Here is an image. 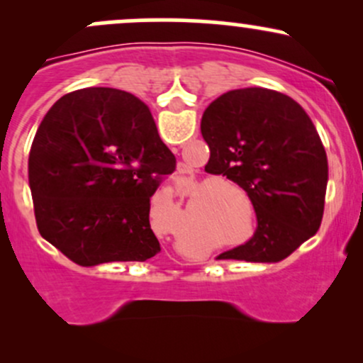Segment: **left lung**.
<instances>
[{
  "label": "left lung",
  "instance_id": "8db88e82",
  "mask_svg": "<svg viewBox=\"0 0 363 363\" xmlns=\"http://www.w3.org/2000/svg\"><path fill=\"white\" fill-rule=\"evenodd\" d=\"M208 174H222L251 198L257 228L218 259L278 262L315 235L324 213L328 157L307 112L289 95L237 89L201 118Z\"/></svg>",
  "mask_w": 363,
  "mask_h": 363
}]
</instances>
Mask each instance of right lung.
I'll use <instances>...</instances> for the list:
<instances>
[{
    "instance_id": "add662e5",
    "label": "right lung",
    "mask_w": 363,
    "mask_h": 363,
    "mask_svg": "<svg viewBox=\"0 0 363 363\" xmlns=\"http://www.w3.org/2000/svg\"><path fill=\"white\" fill-rule=\"evenodd\" d=\"M176 170L148 106L118 89H82L37 128L28 186L40 235L80 266L160 251L150 198Z\"/></svg>"
}]
</instances>
